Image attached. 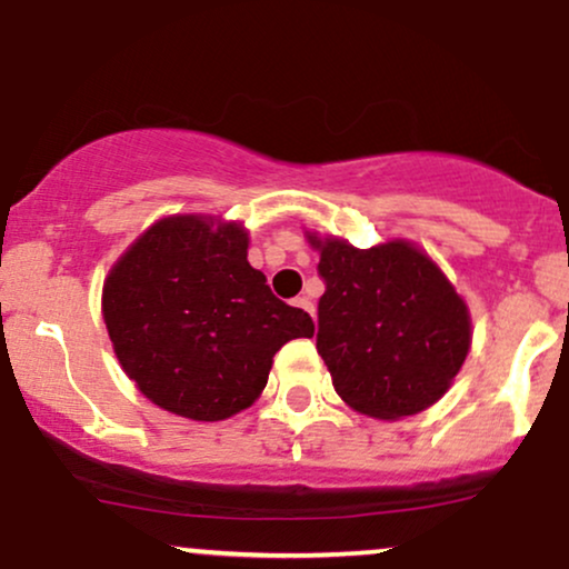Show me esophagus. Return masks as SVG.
Here are the masks:
<instances>
[{
  "label": "esophagus",
  "mask_w": 569,
  "mask_h": 569,
  "mask_svg": "<svg viewBox=\"0 0 569 569\" xmlns=\"http://www.w3.org/2000/svg\"><path fill=\"white\" fill-rule=\"evenodd\" d=\"M297 307H302V310L307 312V316L316 318V305L310 302V297H297Z\"/></svg>",
  "instance_id": "esophagus-1"
}]
</instances>
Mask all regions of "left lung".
<instances>
[{
  "label": "left lung",
  "mask_w": 569,
  "mask_h": 569,
  "mask_svg": "<svg viewBox=\"0 0 569 569\" xmlns=\"http://www.w3.org/2000/svg\"><path fill=\"white\" fill-rule=\"evenodd\" d=\"M307 240L326 286L316 348L342 401L380 420L439 401L471 348V316L433 259L407 240Z\"/></svg>",
  "instance_id": "obj_1"
}]
</instances>
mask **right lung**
I'll return each mask as SVG.
<instances>
[{
  "mask_svg": "<svg viewBox=\"0 0 569 569\" xmlns=\"http://www.w3.org/2000/svg\"><path fill=\"white\" fill-rule=\"evenodd\" d=\"M246 257L243 227L189 213L149 227L109 272L101 305L120 367L166 411L238 415L264 390L272 356L316 331Z\"/></svg>",
  "mask_w": 569,
  "mask_h": 569,
  "instance_id": "right-lung-1",
  "label": "right lung"
}]
</instances>
